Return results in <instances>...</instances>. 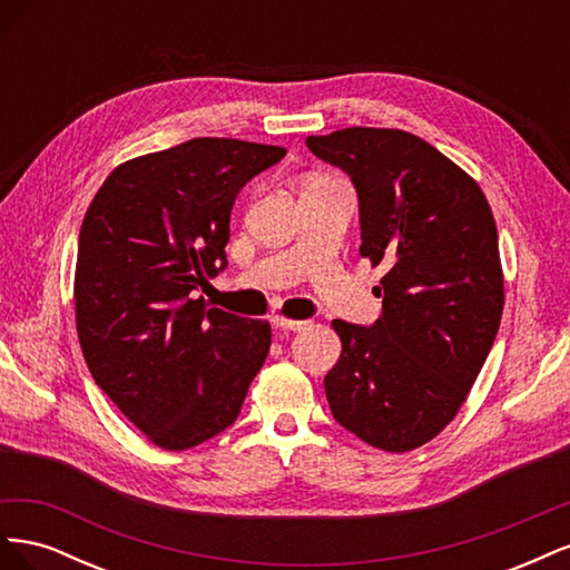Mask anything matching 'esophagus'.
<instances>
[{
    "label": "esophagus",
    "instance_id": "34e87169",
    "mask_svg": "<svg viewBox=\"0 0 570 570\" xmlns=\"http://www.w3.org/2000/svg\"><path fill=\"white\" fill-rule=\"evenodd\" d=\"M271 323H273V327H281V331H302V327H306V321L285 318V316H273Z\"/></svg>",
    "mask_w": 570,
    "mask_h": 570
}]
</instances>
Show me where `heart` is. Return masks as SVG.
I'll return each mask as SVG.
<instances>
[{
    "instance_id": "heart-1",
    "label": "heart",
    "mask_w": 570,
    "mask_h": 570,
    "mask_svg": "<svg viewBox=\"0 0 570 570\" xmlns=\"http://www.w3.org/2000/svg\"><path fill=\"white\" fill-rule=\"evenodd\" d=\"M316 180H318V178H316Z\"/></svg>"
}]
</instances>
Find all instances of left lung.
Wrapping results in <instances>:
<instances>
[{
    "label": "left lung",
    "mask_w": 570,
    "mask_h": 570,
    "mask_svg": "<svg viewBox=\"0 0 570 570\" xmlns=\"http://www.w3.org/2000/svg\"><path fill=\"white\" fill-rule=\"evenodd\" d=\"M356 187L361 256L387 273L371 327L333 321L342 340L325 375L335 421L385 452L440 435L485 364L504 308L490 204L478 183L406 130L344 128L306 137Z\"/></svg>",
    "instance_id": "obj_1"
}]
</instances>
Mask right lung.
Returning <instances> with one entry per match:
<instances>
[{"instance_id":"add662e5","label":"right lung","mask_w":570,"mask_h":570,"mask_svg":"<svg viewBox=\"0 0 570 570\" xmlns=\"http://www.w3.org/2000/svg\"><path fill=\"white\" fill-rule=\"evenodd\" d=\"M283 157L195 137L116 166L82 218L73 299L85 364L161 450L233 425L268 356V321L209 308L195 289L228 266L237 193Z\"/></svg>"}]
</instances>
